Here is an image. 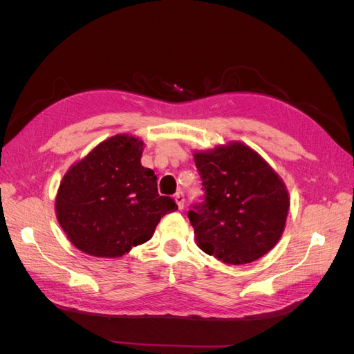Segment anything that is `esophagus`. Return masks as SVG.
I'll return each instance as SVG.
<instances>
[{
  "label": "esophagus",
  "instance_id": "1",
  "mask_svg": "<svg viewBox=\"0 0 354 354\" xmlns=\"http://www.w3.org/2000/svg\"><path fill=\"white\" fill-rule=\"evenodd\" d=\"M174 199L177 202L178 209H183L185 208V194H183V192H177V194L174 195Z\"/></svg>",
  "mask_w": 354,
  "mask_h": 354
}]
</instances>
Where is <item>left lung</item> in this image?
I'll use <instances>...</instances> for the list:
<instances>
[{
	"mask_svg": "<svg viewBox=\"0 0 354 354\" xmlns=\"http://www.w3.org/2000/svg\"><path fill=\"white\" fill-rule=\"evenodd\" d=\"M194 159L205 190L187 214L199 248L227 264L261 259L285 230L291 202L283 180L241 142L195 151Z\"/></svg>",
	"mask_w": 354,
	"mask_h": 354,
	"instance_id": "left-lung-1",
	"label": "left lung"
}]
</instances>
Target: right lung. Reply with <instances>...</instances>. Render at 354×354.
Masks as SVG:
<instances>
[{
  "instance_id": "obj_1",
  "label": "right lung",
  "mask_w": 354,
  "mask_h": 354,
  "mask_svg": "<svg viewBox=\"0 0 354 354\" xmlns=\"http://www.w3.org/2000/svg\"><path fill=\"white\" fill-rule=\"evenodd\" d=\"M143 140L106 138L63 176L56 217L68 239L85 254L116 259L152 238L176 202L159 196L153 169L140 162Z\"/></svg>"
}]
</instances>
